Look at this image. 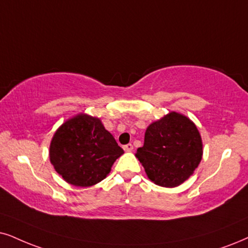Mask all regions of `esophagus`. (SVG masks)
Returning a JSON list of instances; mask_svg holds the SVG:
<instances>
[{
    "label": "esophagus",
    "instance_id": "obj_1",
    "mask_svg": "<svg viewBox=\"0 0 248 248\" xmlns=\"http://www.w3.org/2000/svg\"><path fill=\"white\" fill-rule=\"evenodd\" d=\"M133 149H134V146H133V144H126V145L124 146V150L126 152H130V151H133Z\"/></svg>",
    "mask_w": 248,
    "mask_h": 248
}]
</instances>
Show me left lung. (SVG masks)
I'll list each match as a JSON object with an SVG mask.
<instances>
[{"instance_id": "8db88e82", "label": "left lung", "mask_w": 248, "mask_h": 248, "mask_svg": "<svg viewBox=\"0 0 248 248\" xmlns=\"http://www.w3.org/2000/svg\"><path fill=\"white\" fill-rule=\"evenodd\" d=\"M136 156L156 186H178L202 161V136L189 118L170 112L146 128Z\"/></svg>"}]
</instances>
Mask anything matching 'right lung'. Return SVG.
<instances>
[{"label": "right lung", "instance_id": "right-lung-1", "mask_svg": "<svg viewBox=\"0 0 248 248\" xmlns=\"http://www.w3.org/2000/svg\"><path fill=\"white\" fill-rule=\"evenodd\" d=\"M122 153L102 121L83 113L58 128L49 150L56 171L75 186H92L104 180Z\"/></svg>", "mask_w": 248, "mask_h": 248}]
</instances>
